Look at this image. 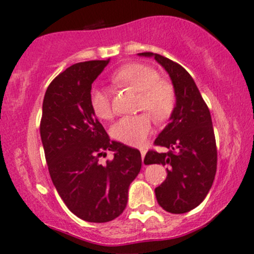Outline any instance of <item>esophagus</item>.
Masks as SVG:
<instances>
[{
    "label": "esophagus",
    "mask_w": 254,
    "mask_h": 254,
    "mask_svg": "<svg viewBox=\"0 0 254 254\" xmlns=\"http://www.w3.org/2000/svg\"><path fill=\"white\" fill-rule=\"evenodd\" d=\"M139 151H141V156H142V160H143V159H144V155H145V153H147V150L143 149V148H139Z\"/></svg>",
    "instance_id": "34e87169"
}]
</instances>
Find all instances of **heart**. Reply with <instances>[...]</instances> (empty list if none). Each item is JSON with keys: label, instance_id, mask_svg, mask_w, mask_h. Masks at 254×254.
<instances>
[{"label": "heart", "instance_id": "1", "mask_svg": "<svg viewBox=\"0 0 254 254\" xmlns=\"http://www.w3.org/2000/svg\"><path fill=\"white\" fill-rule=\"evenodd\" d=\"M116 86L130 87L138 92V110L151 113L157 122L171 117L176 107L177 95L170 82L160 80V75L153 66L143 63H130L112 74ZM89 105L93 113L100 119L113 116L110 92L103 87H93L89 92ZM153 129V118L147 112L127 116L118 119L111 127V136L116 141L127 145H141Z\"/></svg>", "mask_w": 254, "mask_h": 254}]
</instances>
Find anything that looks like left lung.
<instances>
[{"instance_id":"obj_1","label":"left lung","mask_w":254,"mask_h":254,"mask_svg":"<svg viewBox=\"0 0 254 254\" xmlns=\"http://www.w3.org/2000/svg\"><path fill=\"white\" fill-rule=\"evenodd\" d=\"M138 55L155 58L168 72L176 90L171 122L154 142L170 150H149L144 164L167 167L166 180L155 189L157 203L172 214H184L203 202L216 174L217 149L210 111L193 78L180 64L153 52Z\"/></svg>"}]
</instances>
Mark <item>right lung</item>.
<instances>
[{
  "instance_id": "1",
  "label": "right lung",
  "mask_w": 254,
  "mask_h": 254,
  "mask_svg": "<svg viewBox=\"0 0 254 254\" xmlns=\"http://www.w3.org/2000/svg\"><path fill=\"white\" fill-rule=\"evenodd\" d=\"M107 61L72 64L52 80L43 101L40 137L55 188L68 209L87 222L115 220L124 211L141 153L111 141L89 105L92 83ZM114 151L101 165L98 157Z\"/></svg>"
}]
</instances>
